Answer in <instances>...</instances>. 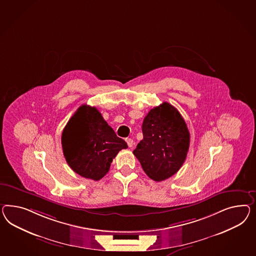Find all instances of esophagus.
<instances>
[{"instance_id":"obj_1","label":"esophagus","mask_w":256,"mask_h":256,"mask_svg":"<svg viewBox=\"0 0 256 256\" xmlns=\"http://www.w3.org/2000/svg\"><path fill=\"white\" fill-rule=\"evenodd\" d=\"M126 144H128V147H132V146H134V142H133V140H132V138H126Z\"/></svg>"}]
</instances>
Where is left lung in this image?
Returning <instances> with one entry per match:
<instances>
[{
  "mask_svg": "<svg viewBox=\"0 0 256 256\" xmlns=\"http://www.w3.org/2000/svg\"><path fill=\"white\" fill-rule=\"evenodd\" d=\"M142 128L144 138L133 154L149 178L166 180L186 158L190 144L186 123L175 107L163 102L147 114Z\"/></svg>",
  "mask_w": 256,
  "mask_h": 256,
  "instance_id": "8db88e82",
  "label": "left lung"
}]
</instances>
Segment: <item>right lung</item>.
Segmentation results:
<instances>
[{
  "mask_svg": "<svg viewBox=\"0 0 256 256\" xmlns=\"http://www.w3.org/2000/svg\"><path fill=\"white\" fill-rule=\"evenodd\" d=\"M62 144L70 168L94 180L104 177L118 152L128 148L97 108L86 104L77 109L64 128Z\"/></svg>",
  "mask_w": 256,
  "mask_h": 256,
  "instance_id": "add662e5",
  "label": "right lung"
}]
</instances>
